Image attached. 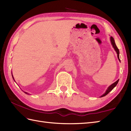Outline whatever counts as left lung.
<instances>
[{"label": "left lung", "instance_id": "8db88e82", "mask_svg": "<svg viewBox=\"0 0 131 131\" xmlns=\"http://www.w3.org/2000/svg\"><path fill=\"white\" fill-rule=\"evenodd\" d=\"M110 40H111V43H112V46H113V48H114V49L115 50V51L116 52V53H117V54H118V59L119 60V61H120V59H119V49L118 48V47H116V44H115V43L114 39V38H113L112 37H110ZM118 82H119V80H118L117 81H116L115 83H114L113 84H112V85H110L109 87H108V88L107 89V90H106V92H105L104 94H103V95H102L101 97H104V96L106 95V94H107L108 93H109L111 91H112L114 88V87H115V86L116 85V84H118Z\"/></svg>", "mask_w": 131, "mask_h": 131}]
</instances>
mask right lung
<instances>
[{
    "mask_svg": "<svg viewBox=\"0 0 131 131\" xmlns=\"http://www.w3.org/2000/svg\"><path fill=\"white\" fill-rule=\"evenodd\" d=\"M12 77H13V75H12ZM13 79H14V78H13ZM25 93H26V94H28V93H26V92H25Z\"/></svg>",
    "mask_w": 131,
    "mask_h": 131,
    "instance_id": "obj_1",
    "label": "right lung"
}]
</instances>
